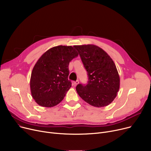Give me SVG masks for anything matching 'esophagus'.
<instances>
[{"label":"esophagus","mask_w":151,"mask_h":151,"mask_svg":"<svg viewBox=\"0 0 151 151\" xmlns=\"http://www.w3.org/2000/svg\"><path fill=\"white\" fill-rule=\"evenodd\" d=\"M78 83H79V81H78V80H77V81L73 82V85H74V86H76Z\"/></svg>","instance_id":"obj_1"}]
</instances>
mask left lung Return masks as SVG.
I'll list each match as a JSON object with an SVG mask.
<instances>
[{
  "mask_svg": "<svg viewBox=\"0 0 151 151\" xmlns=\"http://www.w3.org/2000/svg\"><path fill=\"white\" fill-rule=\"evenodd\" d=\"M88 75L86 86L79 84L76 90L80 97L95 107L109 105L117 96L120 78L109 55L94 45H75Z\"/></svg>",
  "mask_w": 151,
  "mask_h": 151,
  "instance_id": "8db88e82",
  "label": "left lung"
}]
</instances>
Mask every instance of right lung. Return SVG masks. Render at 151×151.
<instances>
[{
  "label": "right lung",
  "instance_id": "1",
  "mask_svg": "<svg viewBox=\"0 0 151 151\" xmlns=\"http://www.w3.org/2000/svg\"><path fill=\"white\" fill-rule=\"evenodd\" d=\"M78 55L73 46L59 45L39 58L30 80L32 96L38 105L50 108L62 101L71 86L68 80L69 63Z\"/></svg>",
  "mask_w": 151,
  "mask_h": 151
}]
</instances>
